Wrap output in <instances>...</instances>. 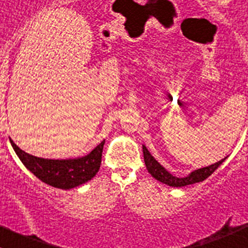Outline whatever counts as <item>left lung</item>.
I'll return each instance as SVG.
<instances>
[{
	"label": "left lung",
	"instance_id": "left-lung-1",
	"mask_svg": "<svg viewBox=\"0 0 248 248\" xmlns=\"http://www.w3.org/2000/svg\"><path fill=\"white\" fill-rule=\"evenodd\" d=\"M143 157H144V164L147 167V170L149 171L152 177L155 178L159 182L164 183V184L169 185V186H174V188H179V186H185V185H190L194 183H199L202 180L206 179L207 177H210L211 174L217 169V167L224 162L226 158L218 160L215 164H211L209 167H204V168L196 169V170L191 171L188 177L185 178H178L171 175L169 171H167V169L163 168L159 163L155 159V157L149 153L148 149L146 148V146H143Z\"/></svg>",
	"mask_w": 248,
	"mask_h": 248
}]
</instances>
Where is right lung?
Wrapping results in <instances>:
<instances>
[{
	"mask_svg": "<svg viewBox=\"0 0 248 248\" xmlns=\"http://www.w3.org/2000/svg\"><path fill=\"white\" fill-rule=\"evenodd\" d=\"M10 140L16 155H18L28 170L32 171L38 179H41L46 184L64 190L84 184L96 175L101 166L102 149L105 144V140H102L88 155L81 158L44 159L28 155L22 151L12 140Z\"/></svg>",
	"mask_w": 248,
	"mask_h": 248,
	"instance_id": "right-lung-1",
	"label": "right lung"
}]
</instances>
